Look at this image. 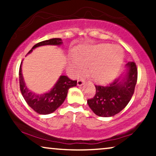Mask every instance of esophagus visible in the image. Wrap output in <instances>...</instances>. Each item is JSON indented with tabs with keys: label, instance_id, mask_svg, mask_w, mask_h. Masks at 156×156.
<instances>
[{
	"label": "esophagus",
	"instance_id": "obj_1",
	"mask_svg": "<svg viewBox=\"0 0 156 156\" xmlns=\"http://www.w3.org/2000/svg\"><path fill=\"white\" fill-rule=\"evenodd\" d=\"M84 83H85V80H83V79H80V80H78V81H77V86H78V87H80V86L83 85Z\"/></svg>",
	"mask_w": 156,
	"mask_h": 156
}]
</instances>
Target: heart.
<instances>
[{"label": "heart", "mask_w": 156, "mask_h": 156, "mask_svg": "<svg viewBox=\"0 0 156 156\" xmlns=\"http://www.w3.org/2000/svg\"><path fill=\"white\" fill-rule=\"evenodd\" d=\"M125 54L117 44L100 43L82 45L70 58L71 68L76 74H80L89 65V74L96 83H110L119 76Z\"/></svg>", "instance_id": "heart-1"}]
</instances>
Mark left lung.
Masks as SVG:
<instances>
[{
  "instance_id": "1",
  "label": "left lung",
  "mask_w": 156,
  "mask_h": 156,
  "mask_svg": "<svg viewBox=\"0 0 156 156\" xmlns=\"http://www.w3.org/2000/svg\"><path fill=\"white\" fill-rule=\"evenodd\" d=\"M137 73L136 64L130 62L124 73L108 87L95 86V95L87 101L89 108L96 115L103 117H113L120 112L133 96Z\"/></svg>"
}]
</instances>
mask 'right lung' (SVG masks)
<instances>
[{
    "label": "right lung",
    "mask_w": 156,
    "mask_h": 156,
    "mask_svg": "<svg viewBox=\"0 0 156 156\" xmlns=\"http://www.w3.org/2000/svg\"><path fill=\"white\" fill-rule=\"evenodd\" d=\"M63 44L62 39L54 38L44 40L36 44L31 50L28 53H31L35 48L44 45L60 46ZM22 64L20 67L19 79L20 87L25 101L31 108L39 114H49L54 112L60 106L67 98L68 90L69 88L76 87L77 80H72L66 76H61L56 83L54 84L51 90L48 92L37 94L30 90L25 83L22 73Z\"/></svg>",
    "instance_id": "right-lung-1"
}]
</instances>
